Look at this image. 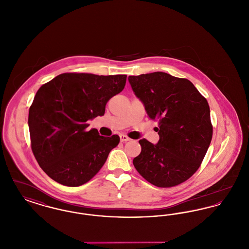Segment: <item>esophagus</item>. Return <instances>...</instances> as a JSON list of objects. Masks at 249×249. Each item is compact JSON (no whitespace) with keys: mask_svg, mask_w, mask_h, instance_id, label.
I'll return each mask as SVG.
<instances>
[{"mask_svg":"<svg viewBox=\"0 0 249 249\" xmlns=\"http://www.w3.org/2000/svg\"><path fill=\"white\" fill-rule=\"evenodd\" d=\"M119 137H120V141L121 142H127V141H130V138L127 135H125V134H120Z\"/></svg>","mask_w":249,"mask_h":249,"instance_id":"34e87169","label":"esophagus"}]
</instances>
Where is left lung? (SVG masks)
Returning a JSON list of instances; mask_svg holds the SVG:
<instances>
[{
    "label": "left lung",
    "instance_id": "obj_1",
    "mask_svg": "<svg viewBox=\"0 0 249 249\" xmlns=\"http://www.w3.org/2000/svg\"><path fill=\"white\" fill-rule=\"evenodd\" d=\"M131 89L151 119L159 122L156 144L141 139L133 165L145 180L171 188L199 169L213 135L206 99L186 78L163 71L129 76Z\"/></svg>",
    "mask_w": 249,
    "mask_h": 249
}]
</instances>
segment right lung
<instances>
[{"instance_id":"obj_1","label":"right lung","mask_w":249,"mask_h":249,"mask_svg":"<svg viewBox=\"0 0 249 249\" xmlns=\"http://www.w3.org/2000/svg\"><path fill=\"white\" fill-rule=\"evenodd\" d=\"M126 79V74L65 72L38 89L28 123L32 150L49 178L78 187L101 170L120 139L87 131V121L105 115L107 102L123 90Z\"/></svg>"}]
</instances>
